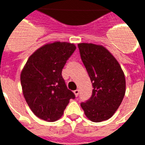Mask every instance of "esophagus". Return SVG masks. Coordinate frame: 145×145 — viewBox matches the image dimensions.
<instances>
[{
	"label": "esophagus",
	"instance_id": "obj_1",
	"mask_svg": "<svg viewBox=\"0 0 145 145\" xmlns=\"http://www.w3.org/2000/svg\"><path fill=\"white\" fill-rule=\"evenodd\" d=\"M74 93H75V95H76V97H78V93H79V91L77 89V90H76V91H74Z\"/></svg>",
	"mask_w": 145,
	"mask_h": 145
}]
</instances>
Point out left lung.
I'll list each match as a JSON object with an SVG mask.
<instances>
[{
    "mask_svg": "<svg viewBox=\"0 0 145 145\" xmlns=\"http://www.w3.org/2000/svg\"><path fill=\"white\" fill-rule=\"evenodd\" d=\"M78 47L93 85L91 98L81 106L93 122L106 120L112 118L123 99L124 73L118 61L103 46L79 43Z\"/></svg>",
    "mask_w": 145,
    "mask_h": 145,
    "instance_id": "obj_1",
    "label": "left lung"
}]
</instances>
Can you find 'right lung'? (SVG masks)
<instances>
[{
  "label": "right lung",
  "mask_w": 145,
  "mask_h": 145,
  "mask_svg": "<svg viewBox=\"0 0 145 145\" xmlns=\"http://www.w3.org/2000/svg\"><path fill=\"white\" fill-rule=\"evenodd\" d=\"M74 44H46L29 57L21 72L27 103L36 116L47 121L58 120L75 94L67 88L62 69L76 50Z\"/></svg>",
  "instance_id": "1"
}]
</instances>
